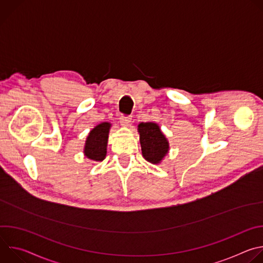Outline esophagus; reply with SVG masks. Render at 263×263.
<instances>
[{"label": "esophagus", "mask_w": 263, "mask_h": 263, "mask_svg": "<svg viewBox=\"0 0 263 263\" xmlns=\"http://www.w3.org/2000/svg\"><path fill=\"white\" fill-rule=\"evenodd\" d=\"M120 122L123 126H128L131 123V118L130 117H121Z\"/></svg>", "instance_id": "34e87169"}]
</instances>
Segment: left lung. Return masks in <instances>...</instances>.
Masks as SVG:
<instances>
[{"mask_svg":"<svg viewBox=\"0 0 263 263\" xmlns=\"http://www.w3.org/2000/svg\"><path fill=\"white\" fill-rule=\"evenodd\" d=\"M137 130L143 158L153 164H159L170 148L160 127L156 123H140Z\"/></svg>","mask_w":263,"mask_h":263,"instance_id":"8db88e82","label":"left lung"}]
</instances>
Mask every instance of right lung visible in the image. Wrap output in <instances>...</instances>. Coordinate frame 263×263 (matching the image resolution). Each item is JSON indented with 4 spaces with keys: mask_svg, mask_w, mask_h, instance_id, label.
<instances>
[{
    "mask_svg": "<svg viewBox=\"0 0 263 263\" xmlns=\"http://www.w3.org/2000/svg\"><path fill=\"white\" fill-rule=\"evenodd\" d=\"M110 127V123L104 122L97 125L89 132L84 145V154L88 159L95 161H103L105 159Z\"/></svg>",
    "mask_w": 263,
    "mask_h": 263,
    "instance_id": "right-lung-1",
    "label": "right lung"
}]
</instances>
